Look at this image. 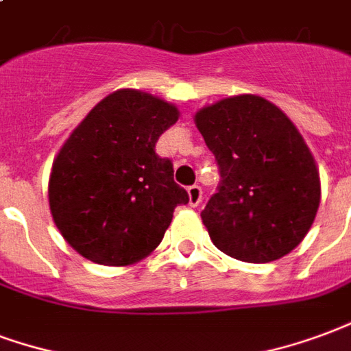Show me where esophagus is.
Masks as SVG:
<instances>
[{
    "label": "esophagus",
    "instance_id": "1",
    "mask_svg": "<svg viewBox=\"0 0 351 351\" xmlns=\"http://www.w3.org/2000/svg\"><path fill=\"white\" fill-rule=\"evenodd\" d=\"M186 193H189V202H191V206L196 207L200 206L202 202V186L200 185H193L186 189Z\"/></svg>",
    "mask_w": 351,
    "mask_h": 351
}]
</instances>
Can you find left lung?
Returning a JSON list of instances; mask_svg holds the SVG:
<instances>
[{"instance_id": "8db88e82", "label": "left lung", "mask_w": 351, "mask_h": 351, "mask_svg": "<svg viewBox=\"0 0 351 351\" xmlns=\"http://www.w3.org/2000/svg\"><path fill=\"white\" fill-rule=\"evenodd\" d=\"M194 119L221 172L202 211L215 247L249 263L286 256L319 206L318 168L295 125L256 95L215 102Z\"/></svg>"}]
</instances>
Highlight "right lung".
<instances>
[{
    "instance_id": "right-lung-1",
    "label": "right lung",
    "mask_w": 351,
    "mask_h": 351,
    "mask_svg": "<svg viewBox=\"0 0 351 351\" xmlns=\"http://www.w3.org/2000/svg\"><path fill=\"white\" fill-rule=\"evenodd\" d=\"M178 108L134 89L102 99L74 129L53 160L48 200L53 222L82 256L101 265H129L162 241L173 209L189 194L173 181L158 136Z\"/></svg>"
}]
</instances>
